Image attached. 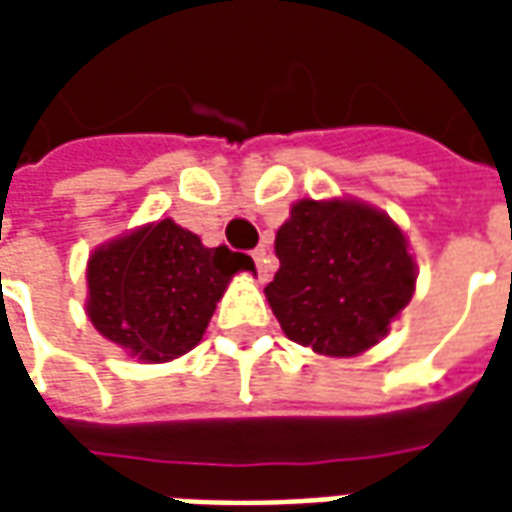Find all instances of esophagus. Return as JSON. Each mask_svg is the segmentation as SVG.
<instances>
[{"mask_svg":"<svg viewBox=\"0 0 512 512\" xmlns=\"http://www.w3.org/2000/svg\"><path fill=\"white\" fill-rule=\"evenodd\" d=\"M252 257H255L257 274H260V279H268V252L266 249H263V246H257L255 252H252Z\"/></svg>","mask_w":512,"mask_h":512,"instance_id":"esophagus-1","label":"esophagus"}]
</instances>
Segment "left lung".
<instances>
[{"label":"left lung","instance_id":"8db88e82","mask_svg":"<svg viewBox=\"0 0 512 512\" xmlns=\"http://www.w3.org/2000/svg\"><path fill=\"white\" fill-rule=\"evenodd\" d=\"M274 249L268 304L282 332L318 354L367 351L414 296L417 271L400 227L362 202H296Z\"/></svg>","mask_w":512,"mask_h":512}]
</instances>
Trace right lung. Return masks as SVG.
I'll return each mask as SVG.
<instances>
[{
    "label": "right lung",
    "mask_w": 512,
    "mask_h": 512,
    "mask_svg": "<svg viewBox=\"0 0 512 512\" xmlns=\"http://www.w3.org/2000/svg\"><path fill=\"white\" fill-rule=\"evenodd\" d=\"M252 257L208 249L172 219L95 249L87 263V315L106 340L145 362H169L200 343L216 301Z\"/></svg>",
    "instance_id": "add662e5"
}]
</instances>
